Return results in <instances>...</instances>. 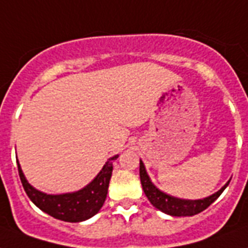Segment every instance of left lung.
<instances>
[{
	"label": "left lung",
	"mask_w": 248,
	"mask_h": 248,
	"mask_svg": "<svg viewBox=\"0 0 248 248\" xmlns=\"http://www.w3.org/2000/svg\"><path fill=\"white\" fill-rule=\"evenodd\" d=\"M140 178H141L142 189L145 191L146 197L150 201V203L155 208H158L162 212L170 216H193L199 212H202L210 207L212 203L217 199L221 193L225 190V187L229 185V182L224 187L218 190L217 193L212 194L211 197L204 198V199H198V201H185V199H178V198L170 197L163 193L159 189H156L150 178L146 173L143 163L140 162Z\"/></svg>",
	"instance_id": "left-lung-1"
}]
</instances>
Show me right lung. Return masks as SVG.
<instances>
[{
	"label": "right lung",
	"mask_w": 248,
	"mask_h": 248,
	"mask_svg": "<svg viewBox=\"0 0 248 248\" xmlns=\"http://www.w3.org/2000/svg\"><path fill=\"white\" fill-rule=\"evenodd\" d=\"M118 158L115 155L110 158L103 166L102 170L97 174V177L90 182L84 189L76 193L61 194V195H49L33 189L27 182L22 172V168L18 163L19 177L22 185L26 190L27 195L45 214L53 217L67 222H78L88 220L101 210L106 201L107 189L112 174V160Z\"/></svg>",
	"instance_id": "1"
}]
</instances>
